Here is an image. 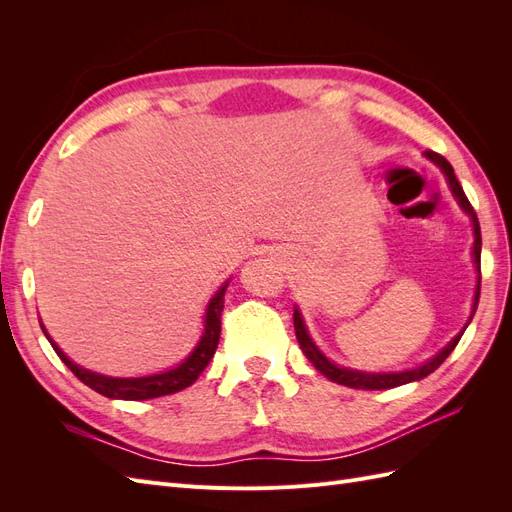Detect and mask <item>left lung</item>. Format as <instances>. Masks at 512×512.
<instances>
[{
	"instance_id": "left-lung-1",
	"label": "left lung",
	"mask_w": 512,
	"mask_h": 512,
	"mask_svg": "<svg viewBox=\"0 0 512 512\" xmlns=\"http://www.w3.org/2000/svg\"><path fill=\"white\" fill-rule=\"evenodd\" d=\"M425 158L431 160L436 166H440V170L444 173L446 181H448V188H451L453 196L457 198L459 207L466 211L470 215L472 220V228H474V245H472V258H474V265H476V290H474V303H472V314L466 322V327L461 329V333H457L451 342H448L436 356H431L429 361H425L423 365L418 367H412V369H404V371H361V369H350V367H342L333 363L331 359H327V356L322 354V350L314 344V339L309 337L307 333V327H305V320L299 312V307H294V333H297V339H299V346L303 350V354L309 359V363H312L320 374L324 378H329L331 382H337V384H344V386H350V389H363V391H382V389H393V386H401V384H408V382H416V380H423L427 378L431 371H436L444 361L446 356L451 354L455 350V346L459 344V339L463 335V331L468 329V324L472 322L474 318V312L478 307V297H480V245H483V241H480V224H478V218H476V211L472 209L468 196L463 194V188L459 185L457 177H455V170L453 166L448 164L446 158H442L440 153L436 151H425Z\"/></svg>"
}]
</instances>
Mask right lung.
<instances>
[{
	"instance_id": "obj_1",
	"label": "right lung",
	"mask_w": 512,
	"mask_h": 512,
	"mask_svg": "<svg viewBox=\"0 0 512 512\" xmlns=\"http://www.w3.org/2000/svg\"><path fill=\"white\" fill-rule=\"evenodd\" d=\"M230 282V280H228ZM228 282L213 294L209 299V305L205 309V324H203V335H200L196 348L188 354V359H183L177 367L160 371V374H151V376H141V378H113V376H104L96 374V371L85 369L81 365H76L70 361L53 339L49 331L44 329V324L40 322V327L49 339L53 350L61 361L66 363V367L72 371V374L79 378L83 384H87L89 389H94L96 393L108 397V399H128V401H143V399H153V397H164V395H173L177 391L188 389L190 384L198 380V376L203 374V369L209 365L213 359L215 348H218L220 342V331H222V309H224V292L228 288Z\"/></svg>"
}]
</instances>
